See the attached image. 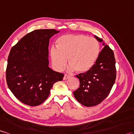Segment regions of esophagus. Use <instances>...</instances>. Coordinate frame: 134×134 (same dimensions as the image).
I'll return each instance as SVG.
<instances>
[{
  "label": "esophagus",
  "instance_id": "1",
  "mask_svg": "<svg viewBox=\"0 0 134 134\" xmlns=\"http://www.w3.org/2000/svg\"><path fill=\"white\" fill-rule=\"evenodd\" d=\"M69 78H70V76H67V75H64L63 79V80H66L69 79Z\"/></svg>",
  "mask_w": 134,
  "mask_h": 134
}]
</instances>
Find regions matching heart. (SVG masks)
<instances>
[{"instance_id":"heart-1","label":"heart","mask_w":134,"mask_h":134,"mask_svg":"<svg viewBox=\"0 0 134 134\" xmlns=\"http://www.w3.org/2000/svg\"><path fill=\"white\" fill-rule=\"evenodd\" d=\"M57 47L52 46L49 55L52 67L61 71L67 62L69 72L77 71L86 73L91 69L97 61L100 52V46L97 40L83 34H67L60 37Z\"/></svg>"}]
</instances>
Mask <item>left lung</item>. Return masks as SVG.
I'll return each mask as SVG.
<instances>
[{"label":"left lung","mask_w":134,"mask_h":134,"mask_svg":"<svg viewBox=\"0 0 134 134\" xmlns=\"http://www.w3.org/2000/svg\"><path fill=\"white\" fill-rule=\"evenodd\" d=\"M95 38L103 43L104 47L91 69L86 73L76 75L80 80V86L74 92L80 103L86 107H93L100 103L109 94L116 77V60L114 53L103 39Z\"/></svg>","instance_id":"1"}]
</instances>
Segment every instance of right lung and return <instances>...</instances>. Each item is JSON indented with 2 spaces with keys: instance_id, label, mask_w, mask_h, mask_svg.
<instances>
[{
  "instance_id": "1",
  "label": "right lung",
  "mask_w": 134,
  "mask_h": 134,
  "mask_svg": "<svg viewBox=\"0 0 134 134\" xmlns=\"http://www.w3.org/2000/svg\"><path fill=\"white\" fill-rule=\"evenodd\" d=\"M59 31L36 30L27 34L10 49L8 58V86L19 100L37 106L48 97L55 82L64 75L49 67V39Z\"/></svg>"
}]
</instances>
